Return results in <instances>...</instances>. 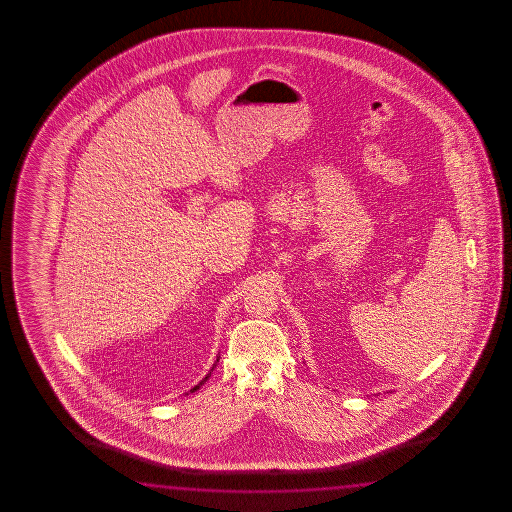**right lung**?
I'll list each match as a JSON object with an SVG mask.
<instances>
[{
    "label": "right lung",
    "mask_w": 512,
    "mask_h": 512,
    "mask_svg": "<svg viewBox=\"0 0 512 512\" xmlns=\"http://www.w3.org/2000/svg\"><path fill=\"white\" fill-rule=\"evenodd\" d=\"M197 389H199V385H197V387H193V389H191V390H197Z\"/></svg>",
    "instance_id": "obj_1"
}]
</instances>
